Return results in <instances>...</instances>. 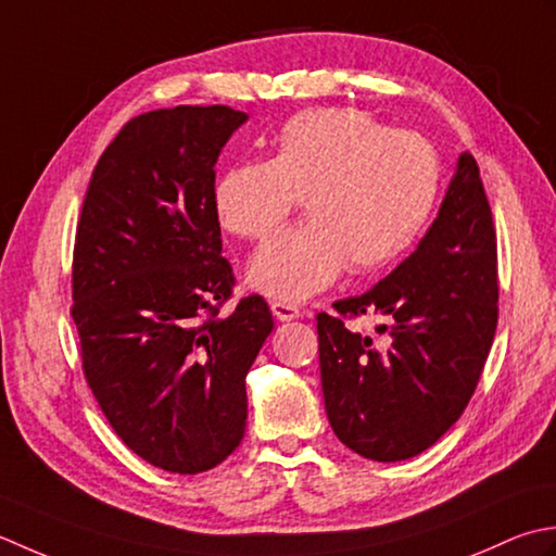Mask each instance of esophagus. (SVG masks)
<instances>
[{
    "instance_id": "esophagus-1",
    "label": "esophagus",
    "mask_w": 556,
    "mask_h": 556,
    "mask_svg": "<svg viewBox=\"0 0 556 556\" xmlns=\"http://www.w3.org/2000/svg\"><path fill=\"white\" fill-rule=\"evenodd\" d=\"M270 312H274L278 321H292L300 316L298 304H290V302H270Z\"/></svg>"
}]
</instances>
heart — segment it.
<instances>
[{
    "instance_id": "obj_1",
    "label": "heart",
    "mask_w": 556,
    "mask_h": 556,
    "mask_svg": "<svg viewBox=\"0 0 556 556\" xmlns=\"http://www.w3.org/2000/svg\"><path fill=\"white\" fill-rule=\"evenodd\" d=\"M439 185V155L420 134L326 108L282 124L270 161L225 169L213 206L228 232L264 240L302 199L309 220L276 235L249 264L254 290L302 302L348 264L353 274H371L399 262L432 218Z\"/></svg>"
}]
</instances>
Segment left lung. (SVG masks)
<instances>
[{
	"mask_svg": "<svg viewBox=\"0 0 556 556\" xmlns=\"http://www.w3.org/2000/svg\"><path fill=\"white\" fill-rule=\"evenodd\" d=\"M496 242L480 167L458 155L446 197L415 252L377 286L316 314L326 415L336 437L379 463L444 437L478 387L496 331ZM379 313L383 346L350 332Z\"/></svg>",
	"mask_w": 556,
	"mask_h": 556,
	"instance_id": "8db88e82",
	"label": "left lung"
}]
</instances>
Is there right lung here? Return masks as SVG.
Here are the masks:
<instances>
[{
  "instance_id": "right-lung-1",
  "label": "right lung",
  "mask_w": 556,
  "mask_h": 556,
  "mask_svg": "<svg viewBox=\"0 0 556 556\" xmlns=\"http://www.w3.org/2000/svg\"><path fill=\"white\" fill-rule=\"evenodd\" d=\"M247 119L225 105L134 117L100 155L76 228L86 381L124 444L167 472L211 470L240 446L247 371L274 331L258 294L218 314L235 276L213 167Z\"/></svg>"
}]
</instances>
